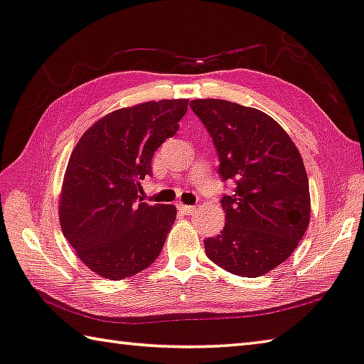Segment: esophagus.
<instances>
[{
  "label": "esophagus",
  "mask_w": 364,
  "mask_h": 364,
  "mask_svg": "<svg viewBox=\"0 0 364 364\" xmlns=\"http://www.w3.org/2000/svg\"><path fill=\"white\" fill-rule=\"evenodd\" d=\"M178 207V210H181L183 213H193L194 210H196V207L194 205H184V204H181V202H180V204H178L176 205Z\"/></svg>",
  "instance_id": "esophagus-1"
}]
</instances>
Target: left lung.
<instances>
[{
  "label": "left lung",
  "mask_w": 364,
  "mask_h": 364,
  "mask_svg": "<svg viewBox=\"0 0 364 364\" xmlns=\"http://www.w3.org/2000/svg\"><path fill=\"white\" fill-rule=\"evenodd\" d=\"M213 138L220 176L236 181L226 225L205 254L228 273L258 278L286 262L310 225V188L297 146L278 122L225 100L189 104Z\"/></svg>",
  "instance_id": "1"
}]
</instances>
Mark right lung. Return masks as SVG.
<instances>
[{
	"label": "right lung",
	"instance_id": "obj_1",
	"mask_svg": "<svg viewBox=\"0 0 364 364\" xmlns=\"http://www.w3.org/2000/svg\"><path fill=\"white\" fill-rule=\"evenodd\" d=\"M188 100L122 107L95 122L70 154L59 196V223L93 273L119 281L156 262L176 207L137 200L151 160L173 136Z\"/></svg>",
	"mask_w": 364,
	"mask_h": 364
}]
</instances>
